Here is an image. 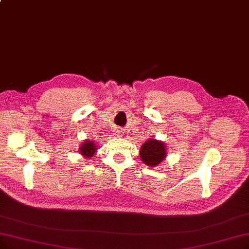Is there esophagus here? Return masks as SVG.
I'll return each instance as SVG.
<instances>
[{
    "instance_id": "esophagus-1",
    "label": "esophagus",
    "mask_w": 249,
    "mask_h": 249,
    "mask_svg": "<svg viewBox=\"0 0 249 249\" xmlns=\"http://www.w3.org/2000/svg\"><path fill=\"white\" fill-rule=\"evenodd\" d=\"M121 132H122V131H117V134L120 135V134H121Z\"/></svg>"
}]
</instances>
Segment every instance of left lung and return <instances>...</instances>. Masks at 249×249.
Masks as SVG:
<instances>
[{"mask_svg":"<svg viewBox=\"0 0 249 249\" xmlns=\"http://www.w3.org/2000/svg\"><path fill=\"white\" fill-rule=\"evenodd\" d=\"M167 151L165 142H160L156 138H148L140 147L139 157L143 164L154 168L165 160Z\"/></svg>","mask_w":249,"mask_h":249,"instance_id":"1","label":"left lung"}]
</instances>
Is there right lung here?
I'll return each mask as SVG.
<instances>
[{
    "mask_svg": "<svg viewBox=\"0 0 249 249\" xmlns=\"http://www.w3.org/2000/svg\"><path fill=\"white\" fill-rule=\"evenodd\" d=\"M96 145L98 144H96L94 140L85 139L80 144L79 153L81 154V156H83L84 159H91L96 154V149H98V146Z\"/></svg>",
    "mask_w": 249,
    "mask_h": 249,
    "instance_id": "add662e5",
    "label": "right lung"
}]
</instances>
